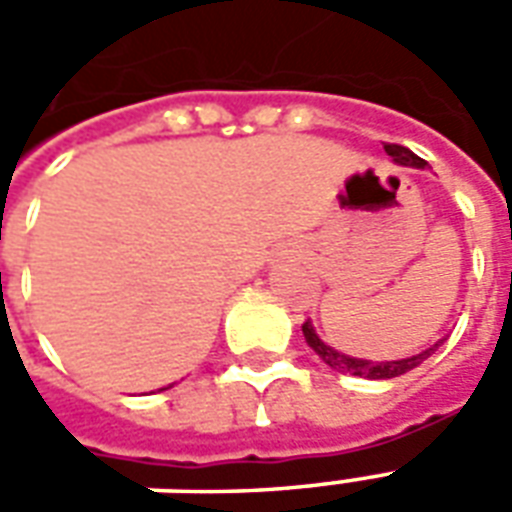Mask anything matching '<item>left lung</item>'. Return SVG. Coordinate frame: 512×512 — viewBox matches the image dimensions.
Returning a JSON list of instances; mask_svg holds the SVG:
<instances>
[{"mask_svg":"<svg viewBox=\"0 0 512 512\" xmlns=\"http://www.w3.org/2000/svg\"><path fill=\"white\" fill-rule=\"evenodd\" d=\"M386 153L392 156V161L395 164H400V167H417V169H425V161L417 156V153H411L408 147H400V145H386L384 147ZM301 332H304V340H307V345H310L315 354L321 356L326 365L332 367V370H337V373H351V376H359V378H370V381H389V378H397L403 376V373H408V370H414V367H419L425 359H428L436 348H439L444 340H439V343H433L430 348H425V351H419V354L414 356H406V359H392V362H373V359H356V356H348V354H340V351H334L332 345H326L318 337V332H315V326H312V321H307L304 326H301Z\"/></svg>","mask_w":512,"mask_h":512,"instance_id":"8db88e82","label":"left lung"}]
</instances>
